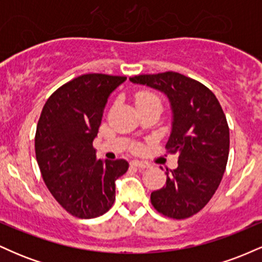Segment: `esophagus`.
Wrapping results in <instances>:
<instances>
[{
  "mask_svg": "<svg viewBox=\"0 0 262 262\" xmlns=\"http://www.w3.org/2000/svg\"><path fill=\"white\" fill-rule=\"evenodd\" d=\"M132 165L139 167V169H148V167H150L149 162L141 161V160H133V161H132Z\"/></svg>",
  "mask_w": 262,
  "mask_h": 262,
  "instance_id": "1",
  "label": "esophagus"
}]
</instances>
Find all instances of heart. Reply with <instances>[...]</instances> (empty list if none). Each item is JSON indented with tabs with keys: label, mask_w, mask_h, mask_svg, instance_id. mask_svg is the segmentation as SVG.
Returning <instances> with one entry per match:
<instances>
[{
	"label": "heart",
	"mask_w": 262,
	"mask_h": 262,
	"mask_svg": "<svg viewBox=\"0 0 262 262\" xmlns=\"http://www.w3.org/2000/svg\"><path fill=\"white\" fill-rule=\"evenodd\" d=\"M135 104L143 106V104H159L161 106V100L158 95L151 91H139L135 95Z\"/></svg>",
	"instance_id": "b5f03b06"
}]
</instances>
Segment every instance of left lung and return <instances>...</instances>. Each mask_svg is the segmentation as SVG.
I'll list each match as a JSON object with an SVG mask.
<instances>
[{"instance_id":"obj_1","label":"left lung","mask_w":262,"mask_h":262,"mask_svg":"<svg viewBox=\"0 0 262 262\" xmlns=\"http://www.w3.org/2000/svg\"><path fill=\"white\" fill-rule=\"evenodd\" d=\"M129 80L164 92L173 113L166 149L179 155V166L166 169V183L151 192V204L165 217H192L215 193L227 167L229 127L221 103L203 83L173 71Z\"/></svg>"}]
</instances>
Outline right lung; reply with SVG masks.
<instances>
[{
    "mask_svg": "<svg viewBox=\"0 0 262 262\" xmlns=\"http://www.w3.org/2000/svg\"><path fill=\"white\" fill-rule=\"evenodd\" d=\"M125 76L85 74L59 87L45 102L35 132V158L48 189L74 217L91 219L110 210L124 159L97 160L93 139L107 98Z\"/></svg>",
    "mask_w": 262,
    "mask_h": 262,
    "instance_id": "obj_1",
    "label": "right lung"
}]
</instances>
